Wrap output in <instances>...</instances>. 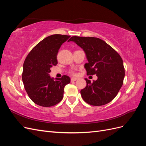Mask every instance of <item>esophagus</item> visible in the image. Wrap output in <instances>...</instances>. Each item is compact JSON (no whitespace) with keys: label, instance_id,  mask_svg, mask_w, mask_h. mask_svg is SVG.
Segmentation results:
<instances>
[{"label":"esophagus","instance_id":"esophagus-1","mask_svg":"<svg viewBox=\"0 0 146 146\" xmlns=\"http://www.w3.org/2000/svg\"><path fill=\"white\" fill-rule=\"evenodd\" d=\"M78 80L77 78H76V77H72L71 78V79H70V80H71V82H74V81H76Z\"/></svg>","mask_w":146,"mask_h":146}]
</instances>
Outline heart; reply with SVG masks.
Listing matches in <instances>:
<instances>
[{
	"instance_id": "heart-1",
	"label": "heart",
	"mask_w": 146,
	"mask_h": 146,
	"mask_svg": "<svg viewBox=\"0 0 146 146\" xmlns=\"http://www.w3.org/2000/svg\"><path fill=\"white\" fill-rule=\"evenodd\" d=\"M70 73H71L73 75H76V72H74V71H71V72H70Z\"/></svg>"
}]
</instances>
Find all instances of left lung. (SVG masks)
<instances>
[{
  "mask_svg": "<svg viewBox=\"0 0 146 146\" xmlns=\"http://www.w3.org/2000/svg\"><path fill=\"white\" fill-rule=\"evenodd\" d=\"M73 41L85 52L88 63L85 64L88 76L96 74L98 79L91 83L85 78L86 86L80 91L88 104L101 106L110 102L122 86L125 70L122 59L107 42L98 38L72 36Z\"/></svg>",
  "mask_w": 146,
  "mask_h": 146,
  "instance_id": "1",
  "label": "left lung"
}]
</instances>
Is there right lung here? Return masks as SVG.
Segmentation results:
<instances>
[{
	"instance_id": "obj_1",
	"label": "right lung",
	"mask_w": 146,
	"mask_h": 146,
	"mask_svg": "<svg viewBox=\"0 0 146 146\" xmlns=\"http://www.w3.org/2000/svg\"><path fill=\"white\" fill-rule=\"evenodd\" d=\"M68 35L55 34L44 38L35 46L26 57L22 78L30 99L41 107L58 104L63 98L64 86L70 79L67 76L51 78L50 68L58 63L56 56Z\"/></svg>"
}]
</instances>
